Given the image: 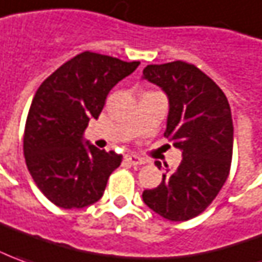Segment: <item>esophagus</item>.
I'll return each mask as SVG.
<instances>
[{
    "mask_svg": "<svg viewBox=\"0 0 262 262\" xmlns=\"http://www.w3.org/2000/svg\"><path fill=\"white\" fill-rule=\"evenodd\" d=\"M124 161L127 162L129 165H133V166H139V165H143L145 163V161L140 156H138V155H126L124 156Z\"/></svg>",
    "mask_w": 262,
    "mask_h": 262,
    "instance_id": "1",
    "label": "esophagus"
}]
</instances>
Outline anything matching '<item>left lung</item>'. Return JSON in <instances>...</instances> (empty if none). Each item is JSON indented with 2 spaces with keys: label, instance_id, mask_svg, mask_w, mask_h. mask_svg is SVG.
I'll use <instances>...</instances> for the list:
<instances>
[{
  "label": "left lung",
  "instance_id": "8db88e82",
  "mask_svg": "<svg viewBox=\"0 0 262 262\" xmlns=\"http://www.w3.org/2000/svg\"><path fill=\"white\" fill-rule=\"evenodd\" d=\"M142 79L161 87L169 101L165 136L182 152L176 170L165 166L159 186L142 198L169 221H188L204 212L227 181L234 126L227 96L193 64L146 66ZM162 169L161 162H155Z\"/></svg>",
  "mask_w": 262,
  "mask_h": 262
}]
</instances>
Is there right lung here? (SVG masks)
Masks as SVG:
<instances>
[{"instance_id": "add662e5", "label": "right lung", "mask_w": 262, "mask_h": 262, "mask_svg": "<svg viewBox=\"0 0 262 262\" xmlns=\"http://www.w3.org/2000/svg\"><path fill=\"white\" fill-rule=\"evenodd\" d=\"M139 64L84 51L38 87L27 116L24 156L35 185L54 205L80 209L103 196L122 155L97 149L84 130L99 117L108 92Z\"/></svg>"}]
</instances>
